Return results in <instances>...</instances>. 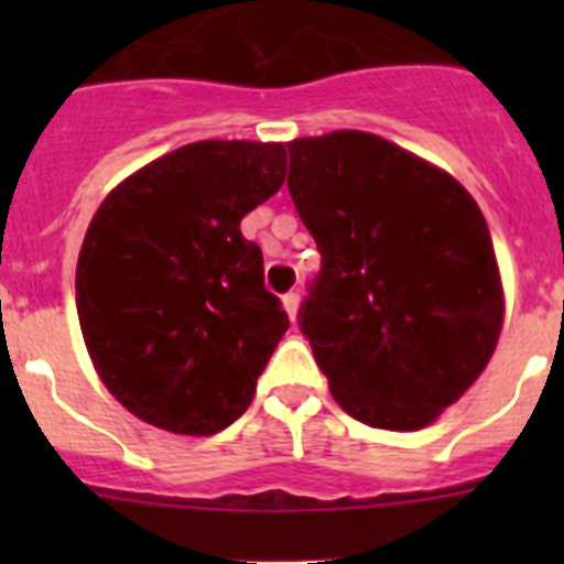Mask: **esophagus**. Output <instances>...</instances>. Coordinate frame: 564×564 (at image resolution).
<instances>
[{
  "label": "esophagus",
  "instance_id": "esophagus-1",
  "mask_svg": "<svg viewBox=\"0 0 564 564\" xmlns=\"http://www.w3.org/2000/svg\"><path fill=\"white\" fill-rule=\"evenodd\" d=\"M299 305H302L299 293H285V296H282V307H285V313H288V318H291V322H296V318H299Z\"/></svg>",
  "mask_w": 564,
  "mask_h": 564
}]
</instances>
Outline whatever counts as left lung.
<instances>
[{
  "mask_svg": "<svg viewBox=\"0 0 564 564\" xmlns=\"http://www.w3.org/2000/svg\"><path fill=\"white\" fill-rule=\"evenodd\" d=\"M288 152V192L322 253L302 333L333 398L376 430L430 426L486 370L506 316L480 206L372 132L296 138Z\"/></svg>",
  "mask_w": 564,
  "mask_h": 564,
  "instance_id": "left-lung-1",
  "label": "left lung"
}]
</instances>
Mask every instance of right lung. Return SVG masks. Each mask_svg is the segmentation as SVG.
Instances as JSON below:
<instances>
[{
  "mask_svg": "<svg viewBox=\"0 0 564 564\" xmlns=\"http://www.w3.org/2000/svg\"><path fill=\"white\" fill-rule=\"evenodd\" d=\"M282 143L197 141L104 197L76 307L98 378L134 417L208 437L251 406L288 316L239 223L285 181Z\"/></svg>",
  "mask_w": 564,
  "mask_h": 564,
  "instance_id": "right-lung-1",
  "label": "right lung"
}]
</instances>
